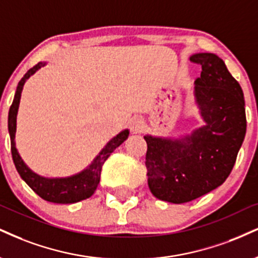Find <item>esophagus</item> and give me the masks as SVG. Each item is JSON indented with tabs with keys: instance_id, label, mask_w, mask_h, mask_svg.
<instances>
[{
	"instance_id": "esophagus-1",
	"label": "esophagus",
	"mask_w": 258,
	"mask_h": 258,
	"mask_svg": "<svg viewBox=\"0 0 258 258\" xmlns=\"http://www.w3.org/2000/svg\"><path fill=\"white\" fill-rule=\"evenodd\" d=\"M130 128H131V132L137 135V133H141L143 130H144V122L141 117H133L130 122Z\"/></svg>"
}]
</instances>
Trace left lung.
I'll use <instances>...</instances> for the list:
<instances>
[{
  "mask_svg": "<svg viewBox=\"0 0 258 258\" xmlns=\"http://www.w3.org/2000/svg\"><path fill=\"white\" fill-rule=\"evenodd\" d=\"M191 61L202 66L194 96L204 126L180 138L144 136L151 194L180 204L219 187L233 169L246 133L244 94L225 62L212 52Z\"/></svg>",
  "mask_w": 258,
  "mask_h": 258,
  "instance_id": "1",
  "label": "left lung"
}]
</instances>
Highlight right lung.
<instances>
[{
	"label": "right lung",
	"mask_w": 258,
	"mask_h": 258,
	"mask_svg": "<svg viewBox=\"0 0 258 258\" xmlns=\"http://www.w3.org/2000/svg\"><path fill=\"white\" fill-rule=\"evenodd\" d=\"M45 64L46 62H38L36 66L27 71V73L21 78L17 86L13 103L9 108L8 114V131L9 136H11L12 157H13L15 168L20 174L21 179L43 200L58 204L77 203V202L86 200V198L91 197L94 195L99 184L102 166H103L105 160L110 156V154L126 141L130 135V131L128 130H123L113 139H110L107 143V145L102 149L101 153L95 157L91 164L74 175L66 176V178H45V176L37 174L32 169H30L29 166L20 157L17 148H15L14 139L15 132H17V115L24 84L26 83V80L32 74H35L40 67L45 66Z\"/></svg>",
	"instance_id": "add662e5"
}]
</instances>
